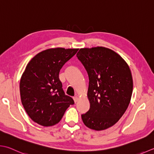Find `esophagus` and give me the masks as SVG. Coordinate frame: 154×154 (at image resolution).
<instances>
[{"label":"esophagus","instance_id":"1","mask_svg":"<svg viewBox=\"0 0 154 154\" xmlns=\"http://www.w3.org/2000/svg\"><path fill=\"white\" fill-rule=\"evenodd\" d=\"M78 99H79V98H78L77 96H75V97H73V100L75 101V103H76V102L78 101Z\"/></svg>","mask_w":154,"mask_h":154}]
</instances>
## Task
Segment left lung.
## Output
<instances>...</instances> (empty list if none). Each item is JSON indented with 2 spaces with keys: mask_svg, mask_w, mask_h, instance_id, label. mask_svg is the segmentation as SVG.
I'll return each mask as SVG.
<instances>
[{
  "mask_svg": "<svg viewBox=\"0 0 154 154\" xmlns=\"http://www.w3.org/2000/svg\"><path fill=\"white\" fill-rule=\"evenodd\" d=\"M89 76V110L81 115L87 128L104 130L119 121L128 109L133 79L128 63L119 54L103 47L80 49L77 54Z\"/></svg>",
  "mask_w": 154,
  "mask_h": 154,
  "instance_id": "1",
  "label": "left lung"
}]
</instances>
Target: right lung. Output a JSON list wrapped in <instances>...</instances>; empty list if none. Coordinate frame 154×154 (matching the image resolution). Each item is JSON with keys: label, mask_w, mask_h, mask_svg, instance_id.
<instances>
[{"label": "right lung", "mask_w": 154, "mask_h": 154, "mask_svg": "<svg viewBox=\"0 0 154 154\" xmlns=\"http://www.w3.org/2000/svg\"><path fill=\"white\" fill-rule=\"evenodd\" d=\"M79 49L52 48L41 51L29 62L20 81L21 102L33 122L48 127L58 123L74 104L66 95L59 78L66 62Z\"/></svg>", "instance_id": "right-lung-1"}]
</instances>
